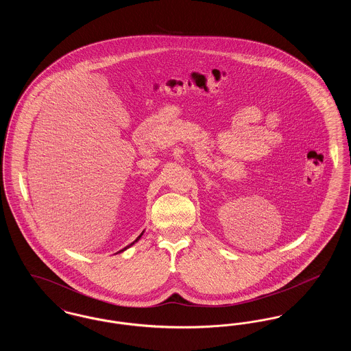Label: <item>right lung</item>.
<instances>
[{
	"instance_id": "add662e5",
	"label": "right lung",
	"mask_w": 351,
	"mask_h": 351,
	"mask_svg": "<svg viewBox=\"0 0 351 351\" xmlns=\"http://www.w3.org/2000/svg\"><path fill=\"white\" fill-rule=\"evenodd\" d=\"M143 233H145V232H142V233L139 234V235H138V237H136V239H135V241H134L133 243H130V245H129V246H126V247H125V249H122V250H121V251L128 250V249H129V247H132V246H133V245H134V243H135V242H138V241H139V239H141V237H142V235H143ZM121 251H118V252H121Z\"/></svg>"
}]
</instances>
